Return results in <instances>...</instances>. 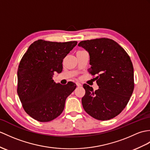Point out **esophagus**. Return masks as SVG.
Masks as SVG:
<instances>
[{"label": "esophagus", "instance_id": "obj_1", "mask_svg": "<svg viewBox=\"0 0 150 150\" xmlns=\"http://www.w3.org/2000/svg\"><path fill=\"white\" fill-rule=\"evenodd\" d=\"M76 85L78 87H81V86H82V84L80 82H76Z\"/></svg>", "mask_w": 150, "mask_h": 150}]
</instances>
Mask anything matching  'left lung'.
<instances>
[{"instance_id": "1", "label": "left lung", "mask_w": 150, "mask_h": 150, "mask_svg": "<svg viewBox=\"0 0 150 150\" xmlns=\"http://www.w3.org/2000/svg\"><path fill=\"white\" fill-rule=\"evenodd\" d=\"M88 52V71L97 75L99 88L83 85L82 103L86 112L105 121L117 116L126 107L134 88V68L129 55L120 45L108 38L82 41L78 45Z\"/></svg>"}]
</instances>
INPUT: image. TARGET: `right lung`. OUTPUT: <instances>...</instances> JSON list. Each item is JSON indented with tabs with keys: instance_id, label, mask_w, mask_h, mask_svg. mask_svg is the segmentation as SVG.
Instances as JSON below:
<instances>
[{
	"instance_id": "1",
	"label": "right lung",
	"mask_w": 150,
	"mask_h": 150,
	"mask_svg": "<svg viewBox=\"0 0 150 150\" xmlns=\"http://www.w3.org/2000/svg\"><path fill=\"white\" fill-rule=\"evenodd\" d=\"M77 42L58 43L39 40L23 55L17 72V93L25 112L33 119L48 122L64 110L66 99L76 88L72 82L62 85L53 80L62 70V60Z\"/></svg>"
}]
</instances>
